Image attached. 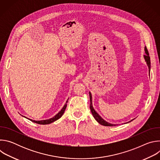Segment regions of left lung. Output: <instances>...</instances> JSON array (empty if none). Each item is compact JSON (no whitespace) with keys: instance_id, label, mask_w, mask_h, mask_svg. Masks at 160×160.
<instances>
[{"instance_id":"obj_1","label":"left lung","mask_w":160,"mask_h":160,"mask_svg":"<svg viewBox=\"0 0 160 160\" xmlns=\"http://www.w3.org/2000/svg\"><path fill=\"white\" fill-rule=\"evenodd\" d=\"M144 51H145V52H146V55L144 56V58L145 59V61H146V63L148 64V66L149 68V72H150V69H151V62H150V57L149 56V52H148V51L146 48V47H145L144 48ZM89 96H90V111L91 112H92V115L94 117V118H95V120L99 123H100L101 125H104V126H109V127H111V126H116L117 125L116 124H111L110 123H108L106 121L104 120L99 115L98 113L94 110L93 106H92V94H91L90 92H89ZM132 121V120H131ZM130 121V122H131Z\"/></svg>"}]
</instances>
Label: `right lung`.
<instances>
[{"mask_svg":"<svg viewBox=\"0 0 160 160\" xmlns=\"http://www.w3.org/2000/svg\"><path fill=\"white\" fill-rule=\"evenodd\" d=\"M68 102V101H66V103ZM65 104L64 106H63V108H62V109L57 114V115L56 116H54L53 118H50L49 120H40V121H35V120H30L29 119L30 121L34 122V123H38V124H41V125H47V124H49V123H51L56 120H58V119H59L64 114V111L66 109V108L67 106V104Z\"/></svg>","mask_w":160,"mask_h":160,"instance_id":"obj_1","label":"right lung"}]
</instances>
